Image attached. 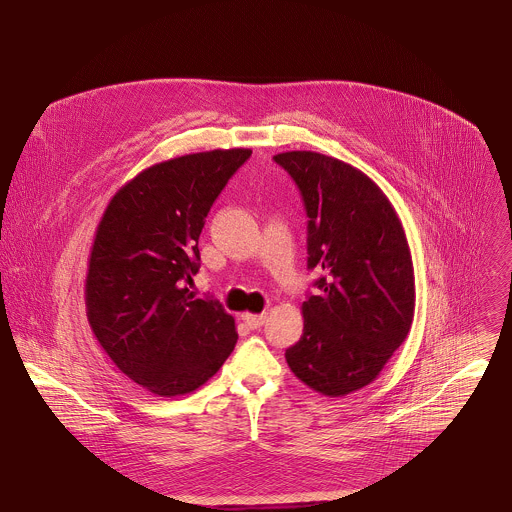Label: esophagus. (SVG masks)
<instances>
[{
  "mask_svg": "<svg viewBox=\"0 0 512 512\" xmlns=\"http://www.w3.org/2000/svg\"><path fill=\"white\" fill-rule=\"evenodd\" d=\"M243 320H245V324H247L251 330H257V328H261V326L265 324L267 314H245Z\"/></svg>",
  "mask_w": 512,
  "mask_h": 512,
  "instance_id": "1",
  "label": "esophagus"
}]
</instances>
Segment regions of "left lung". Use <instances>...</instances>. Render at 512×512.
Returning a JSON list of instances; mask_svg holds the SVG:
<instances>
[{
  "instance_id": "8db88e82",
  "label": "left lung",
  "mask_w": 512,
  "mask_h": 512,
  "mask_svg": "<svg viewBox=\"0 0 512 512\" xmlns=\"http://www.w3.org/2000/svg\"><path fill=\"white\" fill-rule=\"evenodd\" d=\"M273 160L298 184L308 214V267L320 296L302 304L304 334L285 360L304 385L344 397L373 383L405 342L415 275L399 216L358 168L316 152Z\"/></svg>"
}]
</instances>
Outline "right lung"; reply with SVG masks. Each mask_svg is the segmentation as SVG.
<instances>
[{
	"instance_id": "add662e5",
	"label": "right lung",
	"mask_w": 512,
	"mask_h": 512,
	"mask_svg": "<svg viewBox=\"0 0 512 512\" xmlns=\"http://www.w3.org/2000/svg\"><path fill=\"white\" fill-rule=\"evenodd\" d=\"M251 150H212L139 172L107 204L89 257L87 318L101 348L158 397L202 387L237 344L235 318L196 300L204 218Z\"/></svg>"
}]
</instances>
